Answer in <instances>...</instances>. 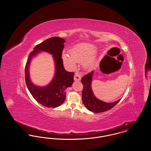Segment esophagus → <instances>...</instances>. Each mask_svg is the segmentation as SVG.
Masks as SVG:
<instances>
[{
  "label": "esophagus",
  "mask_w": 151,
  "mask_h": 151,
  "mask_svg": "<svg viewBox=\"0 0 151 151\" xmlns=\"http://www.w3.org/2000/svg\"><path fill=\"white\" fill-rule=\"evenodd\" d=\"M80 80H81L80 74L78 72H75V76H74V80L76 81H80Z\"/></svg>",
  "instance_id": "esophagus-1"
}]
</instances>
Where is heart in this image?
Returning a JSON list of instances; mask_svg holds the SVG:
<instances>
[{"instance_id": "1", "label": "heart", "mask_w": 151, "mask_h": 151, "mask_svg": "<svg viewBox=\"0 0 151 151\" xmlns=\"http://www.w3.org/2000/svg\"><path fill=\"white\" fill-rule=\"evenodd\" d=\"M97 47L89 43H81L75 45L70 49V54H62V58L65 65L71 69L74 68L76 63H82L85 69L92 68L97 60Z\"/></svg>"}]
</instances>
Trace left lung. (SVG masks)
Wrapping results in <instances>:
<instances>
[{"mask_svg":"<svg viewBox=\"0 0 151 151\" xmlns=\"http://www.w3.org/2000/svg\"><path fill=\"white\" fill-rule=\"evenodd\" d=\"M94 71L86 74L81 79V83L84 85L82 92V100L88 110L95 113L106 111L113 108L121 99L113 102H106L97 99L93 93L92 88V82Z\"/></svg>","mask_w":151,"mask_h":151,"instance_id":"obj_1","label":"left lung"}]
</instances>
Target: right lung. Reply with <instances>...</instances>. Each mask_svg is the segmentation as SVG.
Wrapping results in <instances>:
<instances>
[{"mask_svg":"<svg viewBox=\"0 0 151 151\" xmlns=\"http://www.w3.org/2000/svg\"><path fill=\"white\" fill-rule=\"evenodd\" d=\"M65 42V39L53 37L38 44L30 53L25 66V82L30 93L38 103L47 108H55L61 105L65 99V89L72 86L73 83L74 73L65 70L61 58ZM41 52L53 55L55 68L53 78L45 86L35 85L31 80L29 71L31 60Z\"/></svg>","mask_w":151,"mask_h":151,"instance_id":"1","label":"right lung"}]
</instances>
